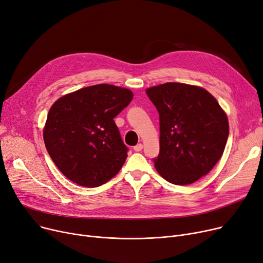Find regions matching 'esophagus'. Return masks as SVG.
I'll return each instance as SVG.
<instances>
[{"label":"esophagus","instance_id":"1","mask_svg":"<svg viewBox=\"0 0 263 263\" xmlns=\"http://www.w3.org/2000/svg\"><path fill=\"white\" fill-rule=\"evenodd\" d=\"M133 149H134V151H136V153H139V151H141L143 149V145L142 144H137L136 146L133 147Z\"/></svg>","mask_w":263,"mask_h":263}]
</instances>
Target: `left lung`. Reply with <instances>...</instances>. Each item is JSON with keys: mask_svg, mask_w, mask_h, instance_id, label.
I'll return each mask as SVG.
<instances>
[{"mask_svg": "<svg viewBox=\"0 0 263 263\" xmlns=\"http://www.w3.org/2000/svg\"><path fill=\"white\" fill-rule=\"evenodd\" d=\"M159 112L158 173L177 185L205 176L222 157L229 134L228 119L205 89L182 83H165L146 90Z\"/></svg>", "mask_w": 263, "mask_h": 263, "instance_id": "1", "label": "left lung"}]
</instances>
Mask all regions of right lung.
I'll return each instance as SVG.
<instances>
[{
    "mask_svg": "<svg viewBox=\"0 0 263 263\" xmlns=\"http://www.w3.org/2000/svg\"><path fill=\"white\" fill-rule=\"evenodd\" d=\"M132 98L127 88L98 84L68 93L51 106L44 130L45 145L69 180L97 187L120 171L129 149L114 118Z\"/></svg>",
    "mask_w": 263,
    "mask_h": 263,
    "instance_id": "obj_1",
    "label": "right lung"
}]
</instances>
